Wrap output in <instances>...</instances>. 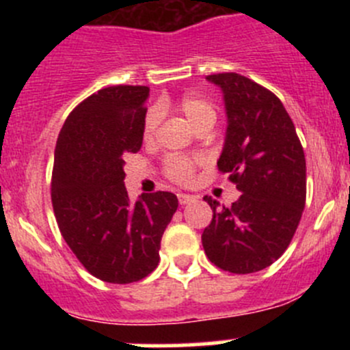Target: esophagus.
Returning a JSON list of instances; mask_svg holds the SVG:
<instances>
[{"label": "esophagus", "mask_w": 350, "mask_h": 350, "mask_svg": "<svg viewBox=\"0 0 350 350\" xmlns=\"http://www.w3.org/2000/svg\"><path fill=\"white\" fill-rule=\"evenodd\" d=\"M178 200H179V204H189V203H193V201H195V196L186 195V193H179Z\"/></svg>", "instance_id": "esophagus-1"}]
</instances>
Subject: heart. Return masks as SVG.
Here are the masks:
<instances>
[{
    "label": "heart",
    "mask_w": 350,
    "mask_h": 350,
    "mask_svg": "<svg viewBox=\"0 0 350 350\" xmlns=\"http://www.w3.org/2000/svg\"><path fill=\"white\" fill-rule=\"evenodd\" d=\"M178 109L186 116L189 125L195 130L203 125H208V123H215V120H217L213 105L208 100H204V98L198 96V94H186V96H183L178 101ZM161 118L162 113L157 107H152L147 111L146 118H144V139H152L155 132H157ZM195 159L179 157V155L169 157L165 161V174L178 183L189 181V178L193 176V169H195Z\"/></svg>",
    "instance_id": "heart-1"
}]
</instances>
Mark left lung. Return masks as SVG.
<instances>
[{
	"instance_id": "obj_1",
	"label": "left lung",
	"mask_w": 350,
	"mask_h": 350,
	"mask_svg": "<svg viewBox=\"0 0 350 350\" xmlns=\"http://www.w3.org/2000/svg\"><path fill=\"white\" fill-rule=\"evenodd\" d=\"M206 81L221 90L227 115L218 169L242 195L230 208L204 196L213 218L201 242L220 269L256 273L283 256L298 227L306 198L305 154L276 94L235 72Z\"/></svg>"
}]
</instances>
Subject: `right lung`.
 Instances as JSON below:
<instances>
[{"mask_svg": "<svg viewBox=\"0 0 350 350\" xmlns=\"http://www.w3.org/2000/svg\"><path fill=\"white\" fill-rule=\"evenodd\" d=\"M147 86H109L67 116L52 172L59 230L79 262L107 283L140 281L157 267L161 239L178 198L169 191L130 203L125 157L144 140Z\"/></svg>", "mask_w": 350, "mask_h": 350, "instance_id": "add662e5", "label": "right lung"}]
</instances>
